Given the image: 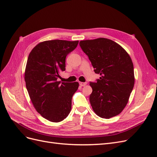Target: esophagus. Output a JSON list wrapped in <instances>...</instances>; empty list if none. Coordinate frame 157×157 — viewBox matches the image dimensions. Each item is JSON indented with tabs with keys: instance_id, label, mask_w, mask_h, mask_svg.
I'll list each match as a JSON object with an SVG mask.
<instances>
[{
	"instance_id": "34e87169",
	"label": "esophagus",
	"mask_w": 157,
	"mask_h": 157,
	"mask_svg": "<svg viewBox=\"0 0 157 157\" xmlns=\"http://www.w3.org/2000/svg\"><path fill=\"white\" fill-rule=\"evenodd\" d=\"M86 82H80L79 83V84L80 85V86H86Z\"/></svg>"
}]
</instances>
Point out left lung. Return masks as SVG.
Segmentation results:
<instances>
[{
    "mask_svg": "<svg viewBox=\"0 0 157 157\" xmlns=\"http://www.w3.org/2000/svg\"><path fill=\"white\" fill-rule=\"evenodd\" d=\"M80 46L101 77L90 82V96L94 111L101 118L120 114L134 86V65L130 56L117 42L105 38L80 41Z\"/></svg>",
    "mask_w": 157,
    "mask_h": 157,
    "instance_id": "8db88e82",
    "label": "left lung"
}]
</instances>
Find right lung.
Wrapping results in <instances>:
<instances>
[{"instance_id": "add662e5", "label": "right lung", "mask_w": 157, "mask_h": 157, "mask_svg": "<svg viewBox=\"0 0 157 157\" xmlns=\"http://www.w3.org/2000/svg\"><path fill=\"white\" fill-rule=\"evenodd\" d=\"M78 41L52 40L42 42L28 57L25 71L26 88L37 112L53 122L62 121L71 109L72 98L79 84L58 81L65 71V58Z\"/></svg>"}]
</instances>
